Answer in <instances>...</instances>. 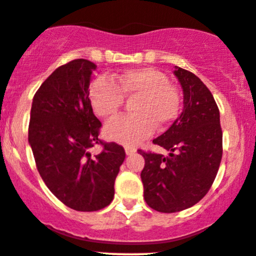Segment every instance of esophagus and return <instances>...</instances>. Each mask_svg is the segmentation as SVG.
<instances>
[{"instance_id":"34e87169","label":"esophagus","mask_w":256,"mask_h":256,"mask_svg":"<svg viewBox=\"0 0 256 256\" xmlns=\"http://www.w3.org/2000/svg\"><path fill=\"white\" fill-rule=\"evenodd\" d=\"M136 152V148H132V146H126V154L127 155H132Z\"/></svg>"}]
</instances>
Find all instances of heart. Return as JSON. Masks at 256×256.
<instances>
[{
  "label": "heart",
  "instance_id": "obj_1",
  "mask_svg": "<svg viewBox=\"0 0 256 256\" xmlns=\"http://www.w3.org/2000/svg\"><path fill=\"white\" fill-rule=\"evenodd\" d=\"M124 97L133 100L134 113L113 120L106 127L110 140L124 146H136L154 132L158 126L165 129L175 122L180 113V94L162 71L152 68L126 70L106 78H94L88 88V100L94 112L104 120L118 116Z\"/></svg>",
  "mask_w": 256,
  "mask_h": 256
}]
</instances>
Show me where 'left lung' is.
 Listing matches in <instances>:
<instances>
[{
  "instance_id": "left-lung-1",
  "label": "left lung",
  "mask_w": 256,
  "mask_h": 256,
  "mask_svg": "<svg viewBox=\"0 0 256 256\" xmlns=\"http://www.w3.org/2000/svg\"><path fill=\"white\" fill-rule=\"evenodd\" d=\"M184 90V110L152 140L168 156L138 149L146 159L140 178L144 200L162 213L180 212L201 201L212 186L223 154L220 110L208 88L191 71L175 66Z\"/></svg>"
}]
</instances>
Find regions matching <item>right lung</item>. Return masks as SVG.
I'll list each match as a JSON object with an SVG mask.
<instances>
[{"label":"right lung","instance_id":"right-lung-1","mask_svg":"<svg viewBox=\"0 0 256 256\" xmlns=\"http://www.w3.org/2000/svg\"><path fill=\"white\" fill-rule=\"evenodd\" d=\"M94 62L76 59L58 68L33 97L28 140L36 168L65 206L81 212L112 202L124 148L98 138L102 124L92 112L90 82ZM96 144L100 154L91 156Z\"/></svg>","mask_w":256,"mask_h":256}]
</instances>
